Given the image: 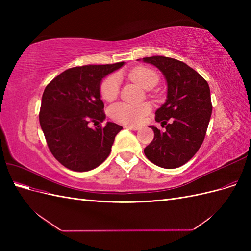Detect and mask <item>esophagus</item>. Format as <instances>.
Instances as JSON below:
<instances>
[{
  "instance_id": "esophagus-1",
  "label": "esophagus",
  "mask_w": 251,
  "mask_h": 251,
  "mask_svg": "<svg viewBox=\"0 0 251 251\" xmlns=\"http://www.w3.org/2000/svg\"><path fill=\"white\" fill-rule=\"evenodd\" d=\"M125 127L128 128V130H133V131L139 130V126H125Z\"/></svg>"
}]
</instances>
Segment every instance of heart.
I'll use <instances>...</instances> for the list:
<instances>
[{
  "label": "heart",
  "mask_w": 251,
  "mask_h": 251,
  "mask_svg": "<svg viewBox=\"0 0 251 251\" xmlns=\"http://www.w3.org/2000/svg\"><path fill=\"white\" fill-rule=\"evenodd\" d=\"M130 78L138 83L142 88L147 89L150 85L157 83V73L148 67H137L130 72ZM101 97L104 100L111 101L115 100L119 92V78L117 75H110L105 78L100 88ZM151 111L148 103H126L119 102L112 105L110 109L111 116L120 123L138 124L142 118Z\"/></svg>",
  "instance_id": "1"
}]
</instances>
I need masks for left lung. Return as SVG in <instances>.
I'll return each mask as SVG.
<instances>
[{
	"label": "left lung",
	"mask_w": 251,
	"mask_h": 251,
	"mask_svg": "<svg viewBox=\"0 0 251 251\" xmlns=\"http://www.w3.org/2000/svg\"><path fill=\"white\" fill-rule=\"evenodd\" d=\"M142 62L158 68L168 86L166 100L155 118L161 126L166 125L165 131L150 126L154 139L144 154L160 168L176 169L191 160L204 140L212 111L209 86L198 72L178 59L156 55Z\"/></svg>",
	"instance_id": "1"
}]
</instances>
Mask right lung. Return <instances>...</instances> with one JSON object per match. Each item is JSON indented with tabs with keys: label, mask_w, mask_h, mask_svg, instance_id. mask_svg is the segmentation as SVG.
Listing matches in <instances>:
<instances>
[{
	"label": "right lung",
	"mask_w": 251,
	"mask_h": 251,
	"mask_svg": "<svg viewBox=\"0 0 251 251\" xmlns=\"http://www.w3.org/2000/svg\"><path fill=\"white\" fill-rule=\"evenodd\" d=\"M125 65H87L60 73L45 88L40 124L52 155L67 169L88 172L111 153L123 126L108 121L104 127H90L105 119L100 83Z\"/></svg>",
	"instance_id": "obj_1"
}]
</instances>
